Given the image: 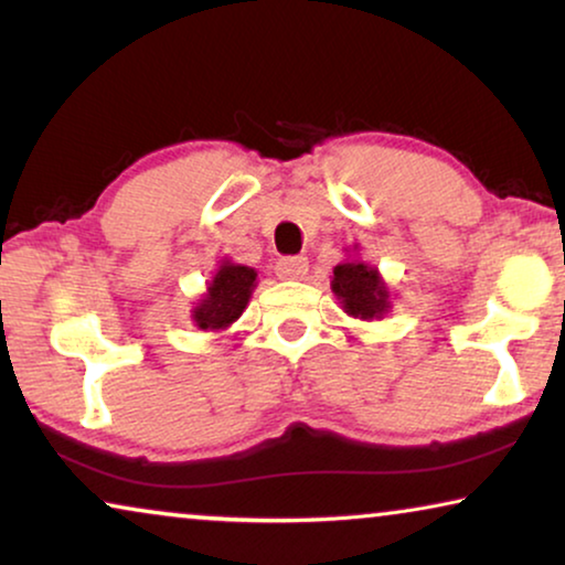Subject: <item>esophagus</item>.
Instances as JSON below:
<instances>
[{"label": "esophagus", "mask_w": 565, "mask_h": 565, "mask_svg": "<svg viewBox=\"0 0 565 565\" xmlns=\"http://www.w3.org/2000/svg\"><path fill=\"white\" fill-rule=\"evenodd\" d=\"M277 277L280 280H300L308 273V259L306 257H282L277 262Z\"/></svg>", "instance_id": "obj_1"}]
</instances>
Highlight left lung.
Returning a JSON list of instances; mask_svg holds the SVG:
<instances>
[{"label":"left lung","instance_id":"8db88e82","mask_svg":"<svg viewBox=\"0 0 565 565\" xmlns=\"http://www.w3.org/2000/svg\"><path fill=\"white\" fill-rule=\"evenodd\" d=\"M331 290L342 303L344 313L354 316V319H383L391 308V296L381 273L360 259L342 262V265L334 267Z\"/></svg>","mask_w":565,"mask_h":565}]
</instances>
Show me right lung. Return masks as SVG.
Instances as JSON below:
<instances>
[{
	"label": "right lung",
	"instance_id": "right-lung-1",
	"mask_svg": "<svg viewBox=\"0 0 565 565\" xmlns=\"http://www.w3.org/2000/svg\"><path fill=\"white\" fill-rule=\"evenodd\" d=\"M257 288V273L246 265L223 259L218 273L207 282V292L192 311V321L203 331H221L234 323Z\"/></svg>",
	"mask_w": 565,
	"mask_h": 565
}]
</instances>
